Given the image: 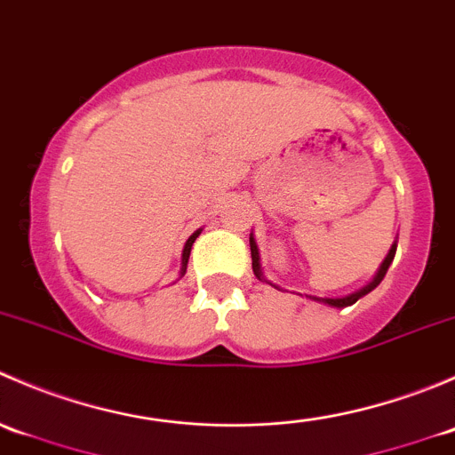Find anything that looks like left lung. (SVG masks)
<instances>
[{
    "label": "left lung",
    "mask_w": 455,
    "mask_h": 455,
    "mask_svg": "<svg viewBox=\"0 0 455 455\" xmlns=\"http://www.w3.org/2000/svg\"><path fill=\"white\" fill-rule=\"evenodd\" d=\"M249 242H251V257H253V273H255V277H257V279H264V275H261V268H259V251H257V244H255V235H253V233H251ZM394 255H396V242H394L392 249H389V253H387V257H385L383 264H380L379 273L374 275V279H371V282L368 283V286L361 288V291L352 292V295H347V297H339V299H330V297H315V295H306V297H308V299H313V301H323L325 306H332V308H346V306L356 304V301H359L361 297L368 295V292L374 291V288L379 286L380 282H383V277H385V273H387L389 264H392V261H394ZM264 282H268V279H264ZM268 283H270V286H275L273 282H268ZM275 288H279V286H275ZM279 291H282V288H279ZM301 297H304V295H301Z\"/></svg>",
    "instance_id": "8db88e82"
}]
</instances>
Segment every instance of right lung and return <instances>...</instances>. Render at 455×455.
Instances as JSON below:
<instances>
[{
	"mask_svg": "<svg viewBox=\"0 0 455 455\" xmlns=\"http://www.w3.org/2000/svg\"><path fill=\"white\" fill-rule=\"evenodd\" d=\"M202 233V228H198V231L194 233V235L189 237V240H187V244H185V249H182V268H180V277L182 275L187 273V264H189V255H191V246H194V242H196V237H198Z\"/></svg>",
	"mask_w": 455,
	"mask_h": 455,
	"instance_id": "1",
	"label": "right lung"
}]
</instances>
